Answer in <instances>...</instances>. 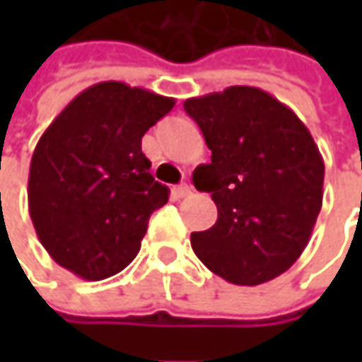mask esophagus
<instances>
[{"label": "esophagus", "mask_w": 362, "mask_h": 362, "mask_svg": "<svg viewBox=\"0 0 362 362\" xmlns=\"http://www.w3.org/2000/svg\"><path fill=\"white\" fill-rule=\"evenodd\" d=\"M189 193H191V187H189L187 183H181L179 187H175V195L177 197H187Z\"/></svg>", "instance_id": "obj_1"}]
</instances>
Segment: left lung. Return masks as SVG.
I'll return each instance as SVG.
<instances>
[{"instance_id":"8db88e82","label":"left lung","mask_w":362,"mask_h":362,"mask_svg":"<svg viewBox=\"0 0 362 362\" xmlns=\"http://www.w3.org/2000/svg\"><path fill=\"white\" fill-rule=\"evenodd\" d=\"M183 108L211 151L193 185L217 205V221L193 231L191 247L231 284L270 282L304 252L322 207L325 160L313 134L254 86L187 98Z\"/></svg>"}]
</instances>
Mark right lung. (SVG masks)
<instances>
[{"mask_svg": "<svg viewBox=\"0 0 362 362\" xmlns=\"http://www.w3.org/2000/svg\"><path fill=\"white\" fill-rule=\"evenodd\" d=\"M175 106L124 82L82 90L35 145L28 207L52 259L84 280L124 270L169 189L148 173L141 139Z\"/></svg>", "mask_w": 362, "mask_h": 362, "instance_id": "add662e5", "label": "right lung"}]
</instances>
